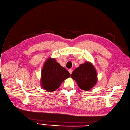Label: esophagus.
<instances>
[{
	"mask_svg": "<svg viewBox=\"0 0 130 130\" xmlns=\"http://www.w3.org/2000/svg\"><path fill=\"white\" fill-rule=\"evenodd\" d=\"M69 73H70V74H71L72 72V70H71V69H69Z\"/></svg>",
	"mask_w": 130,
	"mask_h": 130,
	"instance_id": "obj_1",
	"label": "esophagus"
}]
</instances>
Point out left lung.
Here are the masks:
<instances>
[{
	"instance_id": "obj_1",
	"label": "left lung",
	"mask_w": 130,
	"mask_h": 130,
	"mask_svg": "<svg viewBox=\"0 0 130 130\" xmlns=\"http://www.w3.org/2000/svg\"><path fill=\"white\" fill-rule=\"evenodd\" d=\"M81 89L89 91L98 81L97 73L93 65L88 61L81 64L71 75Z\"/></svg>"
}]
</instances>
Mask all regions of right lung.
I'll return each mask as SVG.
<instances>
[{"mask_svg": "<svg viewBox=\"0 0 130 130\" xmlns=\"http://www.w3.org/2000/svg\"><path fill=\"white\" fill-rule=\"evenodd\" d=\"M70 76V73L65 68L57 62L55 59L49 58L45 62L41 71V87L47 91H54Z\"/></svg>", "mask_w": 130, "mask_h": 130, "instance_id": "add662e5", "label": "right lung"}]
</instances>
